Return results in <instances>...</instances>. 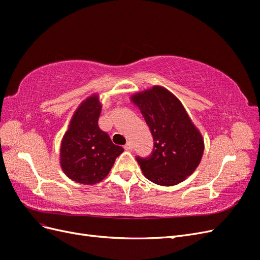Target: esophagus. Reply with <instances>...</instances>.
Segmentation results:
<instances>
[{"label":"esophagus","instance_id":"esophagus-1","mask_svg":"<svg viewBox=\"0 0 260 260\" xmlns=\"http://www.w3.org/2000/svg\"><path fill=\"white\" fill-rule=\"evenodd\" d=\"M123 147H124L125 151H131V149L133 148V146H132V143H131V142H127V144H125Z\"/></svg>","mask_w":260,"mask_h":260}]
</instances>
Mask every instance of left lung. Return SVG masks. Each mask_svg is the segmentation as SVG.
Wrapping results in <instances>:
<instances>
[{
    "instance_id": "1",
    "label": "left lung",
    "mask_w": 260,
    "mask_h": 260,
    "mask_svg": "<svg viewBox=\"0 0 260 260\" xmlns=\"http://www.w3.org/2000/svg\"><path fill=\"white\" fill-rule=\"evenodd\" d=\"M142 113L154 140L148 157H137L143 175L158 185H176L191 176L201 162L204 140L181 102L155 85L131 96Z\"/></svg>"
}]
</instances>
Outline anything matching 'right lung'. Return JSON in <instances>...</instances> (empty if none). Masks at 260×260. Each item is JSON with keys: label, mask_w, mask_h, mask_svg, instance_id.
I'll return each mask as SVG.
<instances>
[{"label": "right lung", "mask_w": 260, "mask_h": 260, "mask_svg": "<svg viewBox=\"0 0 260 260\" xmlns=\"http://www.w3.org/2000/svg\"><path fill=\"white\" fill-rule=\"evenodd\" d=\"M102 105L96 94L77 108L60 145V166L65 175L82 184H95L111 171L123 148L115 145L99 127Z\"/></svg>", "instance_id": "right-lung-1"}]
</instances>
